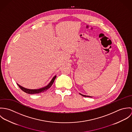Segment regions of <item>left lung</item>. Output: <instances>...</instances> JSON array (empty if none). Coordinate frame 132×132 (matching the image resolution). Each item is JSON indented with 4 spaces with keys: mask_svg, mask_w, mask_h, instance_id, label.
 <instances>
[{
    "mask_svg": "<svg viewBox=\"0 0 132 132\" xmlns=\"http://www.w3.org/2000/svg\"><path fill=\"white\" fill-rule=\"evenodd\" d=\"M81 94V95H82V96H85V97H92V96H87V95H83V94Z\"/></svg>",
    "mask_w": 132,
    "mask_h": 132,
    "instance_id": "left-lung-1",
    "label": "left lung"
}]
</instances>
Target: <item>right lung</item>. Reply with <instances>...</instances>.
<instances>
[{
  "mask_svg": "<svg viewBox=\"0 0 132 132\" xmlns=\"http://www.w3.org/2000/svg\"><path fill=\"white\" fill-rule=\"evenodd\" d=\"M56 77V76H55L53 79H52V80L51 81V82L49 83V84L46 86L45 87L38 89H27L25 88L24 87H23L22 86H20L19 84H17V85H18L20 88L23 90V92H24L25 93H27V94H39V93H44L45 92H46L47 89H48L49 88H50V87L52 86V85L53 84L55 78Z\"/></svg>",
  "mask_w": 132,
  "mask_h": 132,
  "instance_id": "right-lung-1",
  "label": "right lung"
}]
</instances>
